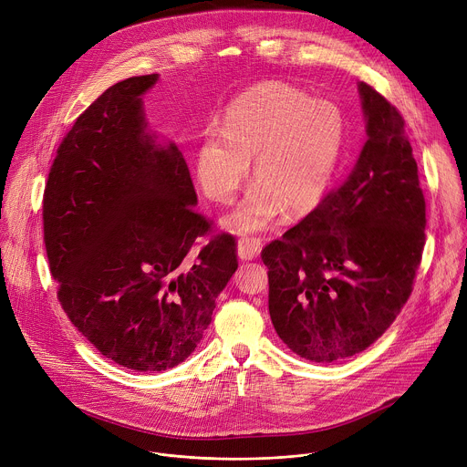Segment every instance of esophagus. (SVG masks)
Instances as JSON below:
<instances>
[{
  "instance_id": "obj_1",
  "label": "esophagus",
  "mask_w": 467,
  "mask_h": 467,
  "mask_svg": "<svg viewBox=\"0 0 467 467\" xmlns=\"http://www.w3.org/2000/svg\"><path fill=\"white\" fill-rule=\"evenodd\" d=\"M260 247H262V240H260V238H253V236L249 238V236H245V238H242V240L238 242V256H240L242 260H253V258L258 256Z\"/></svg>"
}]
</instances>
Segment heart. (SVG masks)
<instances>
[{"label": "heart", "instance_id": "heart-1", "mask_svg": "<svg viewBox=\"0 0 467 467\" xmlns=\"http://www.w3.org/2000/svg\"><path fill=\"white\" fill-rule=\"evenodd\" d=\"M348 125L335 101L312 99L279 81L253 87L211 127L195 151V177L214 203H231L254 161L256 184L227 218L234 233H253L314 213L328 193L346 150Z\"/></svg>", "mask_w": 467, "mask_h": 467}]
</instances>
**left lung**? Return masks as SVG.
<instances>
[{
    "mask_svg": "<svg viewBox=\"0 0 467 467\" xmlns=\"http://www.w3.org/2000/svg\"><path fill=\"white\" fill-rule=\"evenodd\" d=\"M368 142L351 173L260 253L279 338L328 364L379 340L409 301L425 245V197L405 119L360 83Z\"/></svg>",
    "mask_w": 467,
    "mask_h": 467,
    "instance_id": "1",
    "label": "left lung"
}]
</instances>
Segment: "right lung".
<instances>
[{
	"mask_svg": "<svg viewBox=\"0 0 467 467\" xmlns=\"http://www.w3.org/2000/svg\"><path fill=\"white\" fill-rule=\"evenodd\" d=\"M155 81H119L76 119L42 205L62 310L103 357L137 371L170 369L193 353L238 268L234 238L213 234L193 209L182 153L146 130L142 94Z\"/></svg>",
	"mask_w": 467,
	"mask_h": 467,
	"instance_id": "obj_1",
	"label": "right lung"
}]
</instances>
